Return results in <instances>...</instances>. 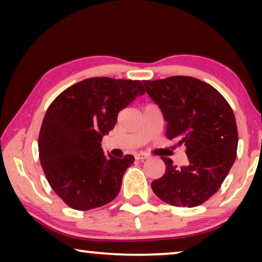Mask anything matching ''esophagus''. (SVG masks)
<instances>
[{
    "mask_svg": "<svg viewBox=\"0 0 262 262\" xmlns=\"http://www.w3.org/2000/svg\"><path fill=\"white\" fill-rule=\"evenodd\" d=\"M149 157V155L146 152H137L135 155V159L136 160H139V161H143V160H146Z\"/></svg>",
    "mask_w": 262,
    "mask_h": 262,
    "instance_id": "obj_1",
    "label": "esophagus"
}]
</instances>
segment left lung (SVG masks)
I'll use <instances>...</instances> for the list:
<instances>
[{
	"label": "left lung",
	"mask_w": 262,
	"mask_h": 262,
	"mask_svg": "<svg viewBox=\"0 0 262 262\" xmlns=\"http://www.w3.org/2000/svg\"><path fill=\"white\" fill-rule=\"evenodd\" d=\"M143 84L162 111L166 136L186 145L188 159L178 167L162 157L166 173L151 182L152 191L170 205L198 206L220 189L235 162V114L217 89L198 78L170 76Z\"/></svg>",
	"instance_id": "obj_1"
}]
</instances>
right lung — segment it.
<instances>
[{
    "instance_id": "right-lung-1",
    "label": "right lung",
    "mask_w": 262,
    "mask_h": 262,
    "mask_svg": "<svg viewBox=\"0 0 262 262\" xmlns=\"http://www.w3.org/2000/svg\"><path fill=\"white\" fill-rule=\"evenodd\" d=\"M144 93L141 81L91 77L49 106L39 132V159L51 188L71 209H96L118 195L135 157L105 155L101 141L118 113Z\"/></svg>"
}]
</instances>
